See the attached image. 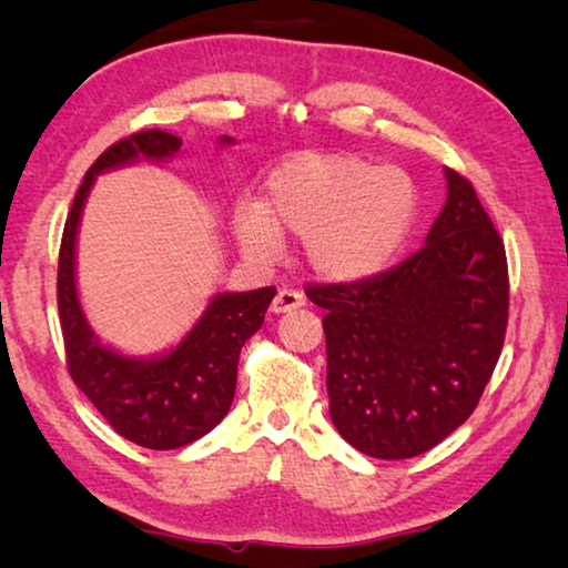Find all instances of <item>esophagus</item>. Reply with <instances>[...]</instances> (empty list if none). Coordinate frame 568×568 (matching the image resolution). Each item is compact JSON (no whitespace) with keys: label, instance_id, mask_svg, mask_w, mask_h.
Masks as SVG:
<instances>
[{"label":"esophagus","instance_id":"esophagus-1","mask_svg":"<svg viewBox=\"0 0 568 568\" xmlns=\"http://www.w3.org/2000/svg\"><path fill=\"white\" fill-rule=\"evenodd\" d=\"M303 303H305V297H303L301 291H295V287H281L277 295L273 297L271 311L277 313V315L291 313V311H297V307H301Z\"/></svg>","mask_w":568,"mask_h":568}]
</instances>
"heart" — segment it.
Wrapping results in <instances>:
<instances>
[{
	"label": "heart",
	"mask_w": 568,
	"mask_h": 568,
	"mask_svg": "<svg viewBox=\"0 0 568 568\" xmlns=\"http://www.w3.org/2000/svg\"><path fill=\"white\" fill-rule=\"evenodd\" d=\"M416 190L400 170L355 155H313L277 170L263 210L245 207L235 233L247 255L271 257L281 233L305 237L313 271L331 281L378 273L406 237Z\"/></svg>",
	"instance_id": "heart-1"
}]
</instances>
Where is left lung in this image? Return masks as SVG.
<instances>
[{
	"mask_svg": "<svg viewBox=\"0 0 568 568\" xmlns=\"http://www.w3.org/2000/svg\"><path fill=\"white\" fill-rule=\"evenodd\" d=\"M448 197L418 253L351 283H307L325 307L331 420L373 458H413L476 410L504 348L508 263L476 190Z\"/></svg>",
	"mask_w": 568,
	"mask_h": 568,
	"instance_id": "1",
	"label": "left lung"
}]
</instances>
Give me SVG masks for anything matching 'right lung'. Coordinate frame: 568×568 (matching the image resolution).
Returning <instances> with one entry per match:
<instances>
[{
  "label": "right lung",
  "mask_w": 568,
  "mask_h": 568,
  "mask_svg": "<svg viewBox=\"0 0 568 568\" xmlns=\"http://www.w3.org/2000/svg\"><path fill=\"white\" fill-rule=\"evenodd\" d=\"M223 140L230 142V138ZM180 148L182 140L175 134L140 130L104 150L77 190L57 263V307L67 371L122 438L152 450L187 446L227 416L235 396L240 348L261 328L275 295L273 285L217 295L187 338L155 361L122 358L92 335L74 291V235L92 180L98 172L124 165L138 155L162 160Z\"/></svg>",
  "instance_id": "add662e5"
}]
</instances>
